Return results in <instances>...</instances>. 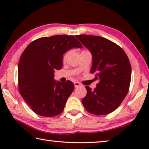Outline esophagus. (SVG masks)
<instances>
[{
    "instance_id": "esophagus-1",
    "label": "esophagus",
    "mask_w": 149,
    "mask_h": 149,
    "mask_svg": "<svg viewBox=\"0 0 149 149\" xmlns=\"http://www.w3.org/2000/svg\"><path fill=\"white\" fill-rule=\"evenodd\" d=\"M74 86H75V87H80V86H81V84L79 82H78V81H75L74 83Z\"/></svg>"
}]
</instances>
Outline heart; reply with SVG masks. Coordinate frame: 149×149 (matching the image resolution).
Listing matches in <instances>:
<instances>
[{
	"label": "heart",
	"mask_w": 149,
	"mask_h": 149,
	"mask_svg": "<svg viewBox=\"0 0 149 149\" xmlns=\"http://www.w3.org/2000/svg\"><path fill=\"white\" fill-rule=\"evenodd\" d=\"M68 53H69V52H65V53L64 54V56H63V60H65V59H66V58L68 56Z\"/></svg>",
	"instance_id": "b5f03b06"
}]
</instances>
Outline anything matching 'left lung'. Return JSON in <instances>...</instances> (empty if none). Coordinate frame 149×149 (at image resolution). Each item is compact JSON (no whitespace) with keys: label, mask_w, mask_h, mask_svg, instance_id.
<instances>
[{"label":"left lung","mask_w":149,"mask_h":149,"mask_svg":"<svg viewBox=\"0 0 149 149\" xmlns=\"http://www.w3.org/2000/svg\"><path fill=\"white\" fill-rule=\"evenodd\" d=\"M75 37L89 49L93 57L91 73L99 82L94 90L86 86L82 103L87 112L95 115L112 112L127 95L132 77L129 58L122 48L99 36L77 35Z\"/></svg>","instance_id":"obj_1"}]
</instances>
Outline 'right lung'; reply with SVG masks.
Segmentation results:
<instances>
[{"instance_id":"1","label":"right lung","mask_w":149,"mask_h":149,"mask_svg":"<svg viewBox=\"0 0 149 149\" xmlns=\"http://www.w3.org/2000/svg\"><path fill=\"white\" fill-rule=\"evenodd\" d=\"M72 48H82L73 35L45 37L32 41L22 53L18 64V87L32 110L52 117L64 110L74 85L68 80H54V72L62 68L63 54Z\"/></svg>"}]
</instances>
